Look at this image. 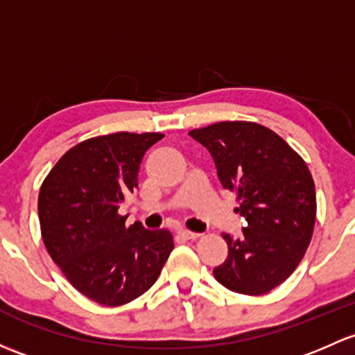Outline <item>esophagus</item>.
<instances>
[{
    "mask_svg": "<svg viewBox=\"0 0 355 355\" xmlns=\"http://www.w3.org/2000/svg\"><path fill=\"white\" fill-rule=\"evenodd\" d=\"M178 234H180L182 238H185V240H197V238L200 236V233H193V231L189 230H178Z\"/></svg>",
    "mask_w": 355,
    "mask_h": 355,
    "instance_id": "obj_1",
    "label": "esophagus"
}]
</instances>
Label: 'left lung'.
I'll list each match as a JSON object with an SVG mask.
<instances>
[{
	"instance_id": "obj_1",
	"label": "left lung",
	"mask_w": 355,
	"mask_h": 355,
	"mask_svg": "<svg viewBox=\"0 0 355 355\" xmlns=\"http://www.w3.org/2000/svg\"><path fill=\"white\" fill-rule=\"evenodd\" d=\"M189 134L209 149L248 223L238 240L223 234L227 259L214 268L216 281L248 296L270 293L296 270L313 236L316 192L304 159L255 122H216Z\"/></svg>"
}]
</instances>
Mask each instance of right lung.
<instances>
[{
  "label": "right lung",
  "instance_id": "add662e5",
  "mask_svg": "<svg viewBox=\"0 0 355 355\" xmlns=\"http://www.w3.org/2000/svg\"><path fill=\"white\" fill-rule=\"evenodd\" d=\"M159 132H115L66 151L39 192L42 240L71 286L95 303L122 306L156 282L173 250L168 230L125 225L144 153Z\"/></svg>",
  "mask_w": 355,
  "mask_h": 355
}]
</instances>
